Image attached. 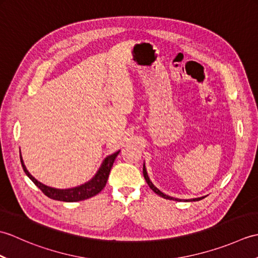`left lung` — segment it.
Here are the masks:
<instances>
[{"label": "left lung", "mask_w": 258, "mask_h": 258, "mask_svg": "<svg viewBox=\"0 0 258 258\" xmlns=\"http://www.w3.org/2000/svg\"><path fill=\"white\" fill-rule=\"evenodd\" d=\"M143 174H144V178H145V180H146V183L149 184V186L151 187V189L153 190V191H155V193L157 194V195H160L161 197H163V199H166V200H175V201H178L177 199H173V197H171V196H167L166 194H164V193H162V191L158 189V188H156L154 185H153V183L151 182L150 180V178H149V175H147V173H146V169H145V165L143 166ZM202 199H204V197H200V199H194L193 201L194 202H196V201H200V200H202ZM180 201V200H179Z\"/></svg>", "instance_id": "8db88e82"}]
</instances>
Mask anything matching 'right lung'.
Returning <instances> with one entry per match:
<instances>
[{
    "label": "right lung",
    "instance_id": "right-lung-1",
    "mask_svg": "<svg viewBox=\"0 0 258 258\" xmlns=\"http://www.w3.org/2000/svg\"><path fill=\"white\" fill-rule=\"evenodd\" d=\"M118 153L119 151L115 153V154L105 158V161L103 162L101 168L98 169L97 174L90 180L89 183L79 186V187L71 188V189H56V188L48 187V186L40 183L38 180H36L32 176V175L29 173V171H27L21 155H20V158H21L22 167H23L25 174L47 197H50L52 200L62 201V202H80V201H84V200L90 199V197L95 196L96 194L100 193L104 187H105L109 172H111L113 163L115 161V158H116V156L118 155Z\"/></svg>",
    "mask_w": 258,
    "mask_h": 258
}]
</instances>
